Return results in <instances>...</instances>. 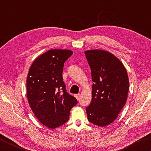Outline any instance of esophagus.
Masks as SVG:
<instances>
[{
  "label": "esophagus",
  "instance_id": "34e87169",
  "mask_svg": "<svg viewBox=\"0 0 151 151\" xmlns=\"http://www.w3.org/2000/svg\"><path fill=\"white\" fill-rule=\"evenodd\" d=\"M80 95H81V94H80V93H78V94H76V95L75 96V97H76V99H80V97H81V96H80Z\"/></svg>",
  "mask_w": 151,
  "mask_h": 151
}]
</instances>
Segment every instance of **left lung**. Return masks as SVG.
<instances>
[{
	"label": "left lung",
	"instance_id": "left-lung-1",
	"mask_svg": "<svg viewBox=\"0 0 151 151\" xmlns=\"http://www.w3.org/2000/svg\"><path fill=\"white\" fill-rule=\"evenodd\" d=\"M93 81L91 101L86 109L89 122L100 127L113 122L128 98L129 78L119 58L103 50L85 51Z\"/></svg>",
	"mask_w": 151,
	"mask_h": 151
}]
</instances>
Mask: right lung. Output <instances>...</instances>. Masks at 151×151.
Segmentation results:
<instances>
[{
    "mask_svg": "<svg viewBox=\"0 0 151 151\" xmlns=\"http://www.w3.org/2000/svg\"><path fill=\"white\" fill-rule=\"evenodd\" d=\"M73 52L53 49L35 59L27 77V97L35 116L43 125L55 129L67 122L76 103L63 81L64 63Z\"/></svg>",
    "mask_w": 151,
    "mask_h": 151,
    "instance_id": "right-lung-1",
    "label": "right lung"
}]
</instances>
